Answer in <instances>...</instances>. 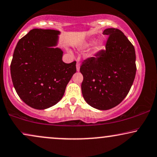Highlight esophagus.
<instances>
[{
  "instance_id": "esophagus-1",
  "label": "esophagus",
  "mask_w": 157,
  "mask_h": 157,
  "mask_svg": "<svg viewBox=\"0 0 157 157\" xmlns=\"http://www.w3.org/2000/svg\"><path fill=\"white\" fill-rule=\"evenodd\" d=\"M76 71H80V63H77L76 64Z\"/></svg>"
}]
</instances>
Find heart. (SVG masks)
I'll return each instance as SVG.
<instances>
[{
    "label": "heart",
    "mask_w": 157,
    "mask_h": 157,
    "mask_svg": "<svg viewBox=\"0 0 157 157\" xmlns=\"http://www.w3.org/2000/svg\"><path fill=\"white\" fill-rule=\"evenodd\" d=\"M94 41V40H90V41H89L88 42H86L85 44H83V47H84V48H87V47L90 46L91 44L93 43ZM103 47H104V42L102 40H98V41L94 44V47L92 48V50H91V56L97 53V52H99V50H101V49L103 48Z\"/></svg>",
    "instance_id": "b5f03b06"
}]
</instances>
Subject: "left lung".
Segmentation results:
<instances>
[{
	"mask_svg": "<svg viewBox=\"0 0 157 157\" xmlns=\"http://www.w3.org/2000/svg\"><path fill=\"white\" fill-rule=\"evenodd\" d=\"M106 50L86 59L80 67L81 91L91 107L107 110L119 105L129 92L136 76V52L120 29L108 28Z\"/></svg>",
	"mask_w": 157,
	"mask_h": 157,
	"instance_id": "left-lung-1",
	"label": "left lung"
}]
</instances>
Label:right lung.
Listing matches in <instances>:
<instances>
[{
  "label": "right lung",
  "instance_id": "1",
  "mask_svg": "<svg viewBox=\"0 0 157 157\" xmlns=\"http://www.w3.org/2000/svg\"><path fill=\"white\" fill-rule=\"evenodd\" d=\"M60 32L34 29L18 42L11 63L15 90L22 101L36 109L56 105L76 72V61L66 63L63 52L55 48Z\"/></svg>",
  "mask_w": 157,
  "mask_h": 157
}]
</instances>
